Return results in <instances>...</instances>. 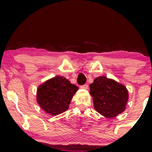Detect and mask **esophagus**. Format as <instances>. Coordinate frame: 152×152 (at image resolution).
<instances>
[{
  "instance_id": "obj_1",
  "label": "esophagus",
  "mask_w": 152,
  "mask_h": 152,
  "mask_svg": "<svg viewBox=\"0 0 152 152\" xmlns=\"http://www.w3.org/2000/svg\"><path fill=\"white\" fill-rule=\"evenodd\" d=\"M88 84H84L83 86H81V88H83V89H87L88 88Z\"/></svg>"
}]
</instances>
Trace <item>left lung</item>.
<instances>
[{"instance_id": "8db88e82", "label": "left lung", "mask_w": 152, "mask_h": 152, "mask_svg": "<svg viewBox=\"0 0 152 152\" xmlns=\"http://www.w3.org/2000/svg\"><path fill=\"white\" fill-rule=\"evenodd\" d=\"M89 88L94 109L102 116L114 118L125 110L129 93L123 84L106 76H99Z\"/></svg>"}]
</instances>
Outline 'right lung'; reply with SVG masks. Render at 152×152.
<instances>
[{"label": "right lung", "mask_w": 152, "mask_h": 152, "mask_svg": "<svg viewBox=\"0 0 152 152\" xmlns=\"http://www.w3.org/2000/svg\"><path fill=\"white\" fill-rule=\"evenodd\" d=\"M78 87L63 76H57L38 87L36 100L47 114L56 116L69 109Z\"/></svg>", "instance_id": "add662e5"}]
</instances>
